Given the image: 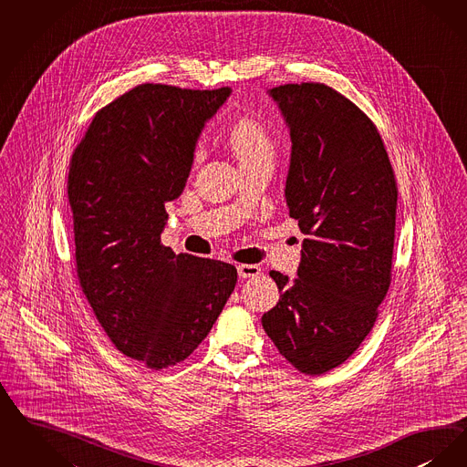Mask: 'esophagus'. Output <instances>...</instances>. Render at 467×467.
<instances>
[{
    "mask_svg": "<svg viewBox=\"0 0 467 467\" xmlns=\"http://www.w3.org/2000/svg\"><path fill=\"white\" fill-rule=\"evenodd\" d=\"M238 275L243 280L246 278H257L261 275V267L255 264H240L238 265Z\"/></svg>",
    "mask_w": 467,
    "mask_h": 467,
    "instance_id": "esophagus-1",
    "label": "esophagus"
}]
</instances>
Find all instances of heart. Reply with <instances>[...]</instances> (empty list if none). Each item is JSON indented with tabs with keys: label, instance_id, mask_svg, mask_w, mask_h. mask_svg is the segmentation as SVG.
Masks as SVG:
<instances>
[{
	"label": "heart",
	"instance_id": "1",
	"mask_svg": "<svg viewBox=\"0 0 467 467\" xmlns=\"http://www.w3.org/2000/svg\"><path fill=\"white\" fill-rule=\"evenodd\" d=\"M227 146L240 165L262 160L273 161L275 158V140L271 133L255 119L243 118L234 123L227 133Z\"/></svg>",
	"mask_w": 467,
	"mask_h": 467
}]
</instances>
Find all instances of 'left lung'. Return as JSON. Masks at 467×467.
<instances>
[{"label": "left lung", "instance_id": "obj_1", "mask_svg": "<svg viewBox=\"0 0 467 467\" xmlns=\"http://www.w3.org/2000/svg\"><path fill=\"white\" fill-rule=\"evenodd\" d=\"M290 130L288 213L306 236L297 278L271 271L281 292L262 327L299 372L344 363L370 334L391 283L398 189L370 118L321 83L267 90Z\"/></svg>", "mask_w": 467, "mask_h": 467}]
</instances>
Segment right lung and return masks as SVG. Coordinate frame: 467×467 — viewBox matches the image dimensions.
Wrapping results in <instances>:
<instances>
[{
    "instance_id": "right-lung-1",
    "label": "right lung",
    "mask_w": 467,
    "mask_h": 467,
    "mask_svg": "<svg viewBox=\"0 0 467 467\" xmlns=\"http://www.w3.org/2000/svg\"><path fill=\"white\" fill-rule=\"evenodd\" d=\"M231 88L139 85L95 114L76 148L67 196L83 294L112 344L161 370L208 336L238 281L236 267L161 244L206 121Z\"/></svg>"
}]
</instances>
